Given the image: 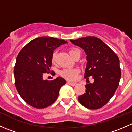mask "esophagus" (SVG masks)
Returning a JSON list of instances; mask_svg holds the SVG:
<instances>
[{"label":"esophagus","mask_w":132,"mask_h":132,"mask_svg":"<svg viewBox=\"0 0 132 132\" xmlns=\"http://www.w3.org/2000/svg\"><path fill=\"white\" fill-rule=\"evenodd\" d=\"M67 84L70 85H71V86H75V85H77V83L71 82V81H67Z\"/></svg>","instance_id":"obj_1"}]
</instances>
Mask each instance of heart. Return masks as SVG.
<instances>
[{
  "instance_id": "heart-1",
  "label": "heart",
  "mask_w": 132,
  "mask_h": 132,
  "mask_svg": "<svg viewBox=\"0 0 132 132\" xmlns=\"http://www.w3.org/2000/svg\"><path fill=\"white\" fill-rule=\"evenodd\" d=\"M69 53L71 56L74 59L78 55H80V51L77 48H71L69 49ZM57 52L54 51L51 55V60L52 62H54L56 60ZM79 70L78 68H65L60 71L61 77L69 80H74L77 78Z\"/></svg>"
}]
</instances>
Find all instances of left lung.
Instances as JSON below:
<instances>
[{
  "label": "left lung",
  "mask_w": 132,
  "mask_h": 132,
  "mask_svg": "<svg viewBox=\"0 0 132 132\" xmlns=\"http://www.w3.org/2000/svg\"><path fill=\"white\" fill-rule=\"evenodd\" d=\"M70 41L83 48L87 54L84 78L88 80L92 76L94 79L93 84L85 85V93L78 97L79 102L88 109H99L111 99L119 85L121 72L118 57L104 42L95 37Z\"/></svg>",
  "instance_id": "obj_1"
}]
</instances>
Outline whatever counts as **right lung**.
<instances>
[{
    "label": "right lung",
    "instance_id": "right-lung-1",
    "mask_svg": "<svg viewBox=\"0 0 132 132\" xmlns=\"http://www.w3.org/2000/svg\"><path fill=\"white\" fill-rule=\"evenodd\" d=\"M66 42L53 37H38L28 43L19 52L14 69L15 85L21 97L30 106L42 109L57 99L66 80L61 77L44 80L42 76L50 72L54 49Z\"/></svg>",
    "mask_w": 132,
    "mask_h": 132
}]
</instances>
